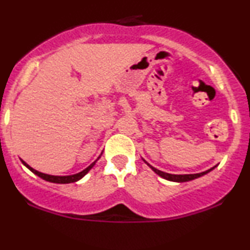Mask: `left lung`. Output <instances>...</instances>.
<instances>
[{"label": "left lung", "mask_w": 250, "mask_h": 250, "mask_svg": "<svg viewBox=\"0 0 250 250\" xmlns=\"http://www.w3.org/2000/svg\"><path fill=\"white\" fill-rule=\"evenodd\" d=\"M146 164H148V163H146ZM148 165H149L150 167H151L154 172L157 173L158 176H161L162 178H164V179H167V180H170V182H177V183L190 182V180H193L195 178H199V177L204 176V174H206V173H208L209 171H212L213 169H215V167H216V165H215V167H211V169H209V170L204 171V172H200V173H193V174H171V173L163 172V171L156 169V167H151V165H150V164H148Z\"/></svg>", "instance_id": "obj_1"}]
</instances>
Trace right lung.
<instances>
[{"mask_svg":"<svg viewBox=\"0 0 250 250\" xmlns=\"http://www.w3.org/2000/svg\"><path fill=\"white\" fill-rule=\"evenodd\" d=\"M101 155H102V154H101ZM99 158H100V157H99ZM99 158H98V159H99ZM98 159H96V161H98ZM96 161H95V162H96ZM95 162H93V163H92L91 165H89L88 167H86V169L81 171V172L76 173V174H71V176H51V174L42 173V172H39V171H37V170L32 169V167H30V165L26 164L24 161H22V163H23L24 165H25V167H28V169H29L30 171H31V172H34L35 174H37L38 177H41L42 179L46 180V182L56 183V184H68V183H76V182H78V180H79V179L83 178V177L85 176V174H86L87 172H88V171L91 170L93 167H94Z\"/></svg>","mask_w":250,"mask_h":250,"instance_id":"right-lung-1","label":"right lung"}]
</instances>
